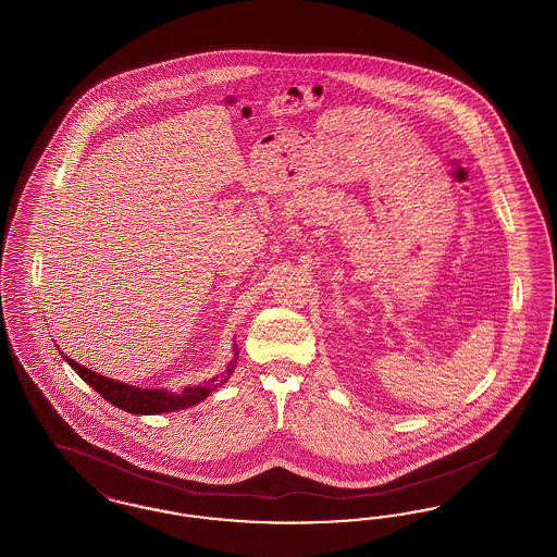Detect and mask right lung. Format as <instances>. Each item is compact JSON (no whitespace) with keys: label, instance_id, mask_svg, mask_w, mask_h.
I'll return each instance as SVG.
<instances>
[{"label":"right lung","instance_id":"1","mask_svg":"<svg viewBox=\"0 0 557 557\" xmlns=\"http://www.w3.org/2000/svg\"><path fill=\"white\" fill-rule=\"evenodd\" d=\"M64 361L79 373L83 382H87L96 393H100L107 398L110 405L137 413V416H159V413H171V411H180L194 407L196 403L205 400L212 395L216 388H221L230 377L234 370L238 368V346L234 345V357L230 359V363L225 366V370L216 373L209 382L198 384V386H186L182 393H173L166 388H141V386H132L119 380H112L107 375H100L94 370L83 368L75 359H69L66 355H62Z\"/></svg>","mask_w":557,"mask_h":557}]
</instances>
